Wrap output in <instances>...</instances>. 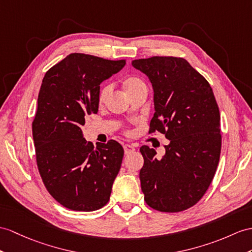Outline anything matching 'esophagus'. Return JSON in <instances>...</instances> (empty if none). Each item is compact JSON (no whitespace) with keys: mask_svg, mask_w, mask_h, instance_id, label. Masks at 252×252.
<instances>
[{"mask_svg":"<svg viewBox=\"0 0 252 252\" xmlns=\"http://www.w3.org/2000/svg\"><path fill=\"white\" fill-rule=\"evenodd\" d=\"M124 151H125V154H129V153L134 151V146L131 144H125L124 145Z\"/></svg>","mask_w":252,"mask_h":252,"instance_id":"esophagus-1","label":"esophagus"}]
</instances>
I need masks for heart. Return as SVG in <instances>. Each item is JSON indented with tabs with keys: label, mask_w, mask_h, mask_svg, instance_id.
<instances>
[{
	"label": "heart",
	"mask_w": 252,
	"mask_h": 252,
	"mask_svg": "<svg viewBox=\"0 0 252 252\" xmlns=\"http://www.w3.org/2000/svg\"><path fill=\"white\" fill-rule=\"evenodd\" d=\"M123 85H124L125 92L128 96H131L133 93H136L138 91L146 89V85L143 80L136 76L126 77L124 79V81H123ZM111 92H112L111 85L110 84L102 85L99 91V94H98V102H99L100 105H102V103L107 100V98L110 96V94H111Z\"/></svg>",
	"instance_id": "obj_1"
}]
</instances>
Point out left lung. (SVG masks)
I'll return each mask as SVG.
<instances>
[{
  "label": "left lung",
  "instance_id": "left-lung-1",
  "mask_svg": "<svg viewBox=\"0 0 252 252\" xmlns=\"http://www.w3.org/2000/svg\"><path fill=\"white\" fill-rule=\"evenodd\" d=\"M149 77L155 113L150 132L170 140L165 154L141 146V189L147 205L176 213L198 203L210 187L221 151L220 113L213 90L185 59L153 57L132 61Z\"/></svg>",
  "mask_w": 252,
  "mask_h": 252
}]
</instances>
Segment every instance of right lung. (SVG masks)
Returning a JSON list of instances; mask_svg holds the SVG:
<instances>
[{"label":"right lung","mask_w":252,"mask_h":252,"mask_svg":"<svg viewBox=\"0 0 252 252\" xmlns=\"http://www.w3.org/2000/svg\"><path fill=\"white\" fill-rule=\"evenodd\" d=\"M125 64L71 53L42 79L32 124L36 161L49 193L69 210L93 212L110 199L124 150L114 140L94 147L82 127L98 112L100 83Z\"/></svg>","instance_id":"obj_1"}]
</instances>
